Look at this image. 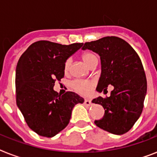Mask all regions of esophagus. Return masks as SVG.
<instances>
[{
    "label": "esophagus",
    "mask_w": 157,
    "mask_h": 157,
    "mask_svg": "<svg viewBox=\"0 0 157 157\" xmlns=\"http://www.w3.org/2000/svg\"><path fill=\"white\" fill-rule=\"evenodd\" d=\"M84 104L86 105V106H87V107H89V106H90V105L92 104V103H91V101L89 100V99H85V101H84Z\"/></svg>",
    "instance_id": "34e87169"
}]
</instances>
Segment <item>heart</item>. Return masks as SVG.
<instances>
[{
  "mask_svg": "<svg viewBox=\"0 0 157 157\" xmlns=\"http://www.w3.org/2000/svg\"><path fill=\"white\" fill-rule=\"evenodd\" d=\"M81 59L88 66L90 67L94 62H97V58L91 52L86 51L81 54ZM71 60L67 59L64 63L63 69L65 72H67L70 69ZM94 86V81L92 80H84V79H76L71 82V87L74 90L82 95H88L91 93Z\"/></svg>",
  "mask_w": 157,
  "mask_h": 157,
  "instance_id": "obj_1",
  "label": "heart"
}]
</instances>
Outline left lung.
Here are the masks:
<instances>
[{"label": "left lung", "instance_id": "8db88e82", "mask_svg": "<svg viewBox=\"0 0 157 157\" xmlns=\"http://www.w3.org/2000/svg\"><path fill=\"white\" fill-rule=\"evenodd\" d=\"M89 49L99 54L102 72L97 91L106 92L114 86L110 97H98L93 103L101 104L103 117L94 124L114 134H123L134 126L144 108L147 78L141 59L129 43L117 36H106L86 42Z\"/></svg>", "mask_w": 157, "mask_h": 157}]
</instances>
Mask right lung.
<instances>
[{
  "instance_id": "obj_1",
  "label": "right lung",
  "mask_w": 157,
  "mask_h": 157,
  "mask_svg": "<svg viewBox=\"0 0 157 157\" xmlns=\"http://www.w3.org/2000/svg\"><path fill=\"white\" fill-rule=\"evenodd\" d=\"M83 43L61 45L49 40L33 43L18 59L15 75L16 103L31 129L51 138L68 124L71 111L84 98L54 90L64 76V63Z\"/></svg>"
}]
</instances>
